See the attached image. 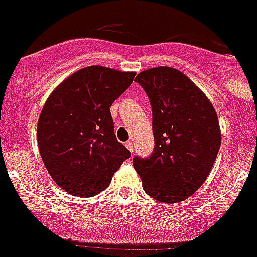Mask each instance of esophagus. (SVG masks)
<instances>
[{
	"label": "esophagus",
	"instance_id": "esophagus-1",
	"mask_svg": "<svg viewBox=\"0 0 257 257\" xmlns=\"http://www.w3.org/2000/svg\"><path fill=\"white\" fill-rule=\"evenodd\" d=\"M126 147L130 150V152H131V154H134V144H132V141L126 142Z\"/></svg>",
	"mask_w": 257,
	"mask_h": 257
}]
</instances>
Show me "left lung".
Wrapping results in <instances>:
<instances>
[{
	"instance_id": "1",
	"label": "left lung",
	"mask_w": 257,
	"mask_h": 257,
	"mask_svg": "<svg viewBox=\"0 0 257 257\" xmlns=\"http://www.w3.org/2000/svg\"><path fill=\"white\" fill-rule=\"evenodd\" d=\"M152 107L154 152L134 157L145 192L164 204L189 199L210 175L221 145L217 113L204 92L181 71L166 66L135 78Z\"/></svg>"
}]
</instances>
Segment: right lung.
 Returning a JSON list of instances; mask_svg holds the SVG:
<instances>
[{"mask_svg":"<svg viewBox=\"0 0 257 257\" xmlns=\"http://www.w3.org/2000/svg\"><path fill=\"white\" fill-rule=\"evenodd\" d=\"M135 75L88 66L65 78L46 100L37 145L48 174L68 194H100L131 155L113 134L110 107Z\"/></svg>","mask_w":257,"mask_h":257,"instance_id":"obj_1","label":"right lung"}]
</instances>
